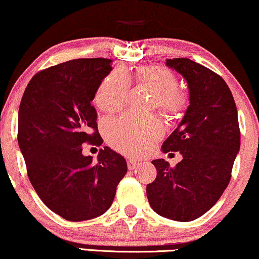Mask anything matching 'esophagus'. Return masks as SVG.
Returning <instances> with one entry per match:
<instances>
[{
    "label": "esophagus",
    "instance_id": "34e87169",
    "mask_svg": "<svg viewBox=\"0 0 259 259\" xmlns=\"http://www.w3.org/2000/svg\"><path fill=\"white\" fill-rule=\"evenodd\" d=\"M137 166H139V163L135 160H127V168L129 169H135Z\"/></svg>",
    "mask_w": 259,
    "mask_h": 259
}]
</instances>
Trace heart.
<instances>
[{
	"mask_svg": "<svg viewBox=\"0 0 259 259\" xmlns=\"http://www.w3.org/2000/svg\"><path fill=\"white\" fill-rule=\"evenodd\" d=\"M136 82L153 92L152 107L176 116L186 106V97L177 90L178 80L167 68L160 65L143 67L136 73ZM129 75L123 69H116L101 81L94 97L98 109L114 112L123 107L129 96ZM107 142L125 155L137 156L146 153L163 134L162 124L155 118L127 114L122 118L109 119L105 123Z\"/></svg>",
	"mask_w": 259,
	"mask_h": 259,
	"instance_id": "obj_1",
	"label": "heart"
}]
</instances>
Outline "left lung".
Instances as JSON below:
<instances>
[{
    "instance_id": "8db88e82",
    "label": "left lung",
    "mask_w": 259,
    "mask_h": 259,
    "mask_svg": "<svg viewBox=\"0 0 259 259\" xmlns=\"http://www.w3.org/2000/svg\"><path fill=\"white\" fill-rule=\"evenodd\" d=\"M166 65L185 78L190 105L161 150L179 152L183 160L173 168L163 159L153 160L156 178L147 185V197L160 217L188 222L205 214L230 183L240 149L238 111L227 83L214 71L189 58Z\"/></svg>"
}]
</instances>
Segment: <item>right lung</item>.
Segmentation results:
<instances>
[{"instance_id": "obj_1", "label": "right lung", "mask_w": 259, "mask_h": 259, "mask_svg": "<svg viewBox=\"0 0 259 259\" xmlns=\"http://www.w3.org/2000/svg\"><path fill=\"white\" fill-rule=\"evenodd\" d=\"M111 60L78 58L39 71L19 107L18 142L27 175L47 207L68 221L103 215L127 171L125 159L104 147L93 162L83 143L101 145L92 105Z\"/></svg>"}]
</instances>
